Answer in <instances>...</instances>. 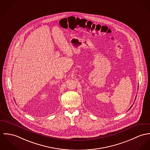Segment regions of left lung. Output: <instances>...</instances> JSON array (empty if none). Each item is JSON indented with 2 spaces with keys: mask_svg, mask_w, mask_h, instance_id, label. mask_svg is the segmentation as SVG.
<instances>
[{
  "mask_svg": "<svg viewBox=\"0 0 150 150\" xmlns=\"http://www.w3.org/2000/svg\"><path fill=\"white\" fill-rule=\"evenodd\" d=\"M132 106H131V108H130V109H131V108H132Z\"/></svg>",
  "mask_w": 150,
  "mask_h": 150,
  "instance_id": "1",
  "label": "left lung"
}]
</instances>
